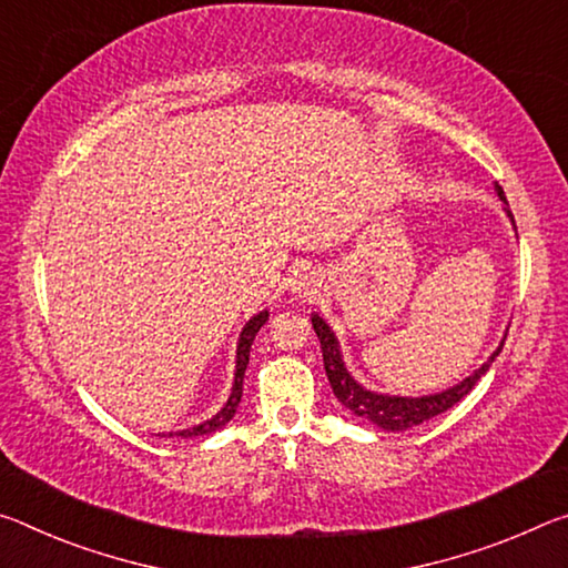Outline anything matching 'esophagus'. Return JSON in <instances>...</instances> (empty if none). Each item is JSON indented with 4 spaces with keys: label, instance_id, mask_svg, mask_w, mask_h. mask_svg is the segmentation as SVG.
I'll return each mask as SVG.
<instances>
[{
    "label": "esophagus",
    "instance_id": "34e87169",
    "mask_svg": "<svg viewBox=\"0 0 568 568\" xmlns=\"http://www.w3.org/2000/svg\"><path fill=\"white\" fill-rule=\"evenodd\" d=\"M290 286H292V294L300 296V300H314L320 292V276L310 272V268H302V272H296L292 278H290Z\"/></svg>",
    "mask_w": 568,
    "mask_h": 568
}]
</instances>
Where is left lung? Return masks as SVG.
Returning a JSON list of instances; mask_svg holds the SVG:
<instances>
[{
	"instance_id": "8db88e82",
	"label": "left lung",
	"mask_w": 568,
	"mask_h": 568,
	"mask_svg": "<svg viewBox=\"0 0 568 568\" xmlns=\"http://www.w3.org/2000/svg\"><path fill=\"white\" fill-rule=\"evenodd\" d=\"M496 193H498V199L506 203L504 189H500L498 183H496ZM506 206H508V203H506ZM506 213H508V219L516 229L514 213H510V209H506ZM312 327L320 337L324 369H327V379L332 385V393L337 395L339 403L345 405L349 413H355L357 417H362V420L383 427V430H389V433L410 430V427L430 420V417L450 410L455 403H460V399L466 397L473 387H476L478 379L486 375L488 367L494 365V359L500 355V349H504V342H506V337L500 339V345H498L494 355L483 362V365L476 372H473V375L463 379V383L443 389V393H435V395L399 397V395H383V393H375V389L362 387L357 379L347 372L345 359H342L339 342H337V337H334V332L329 329V324L324 322L320 314H312Z\"/></svg>"
}]
</instances>
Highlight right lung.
I'll return each instance as SVG.
<instances>
[{
	"label": "right lung",
	"instance_id": "obj_1",
	"mask_svg": "<svg viewBox=\"0 0 568 568\" xmlns=\"http://www.w3.org/2000/svg\"><path fill=\"white\" fill-rule=\"evenodd\" d=\"M268 320V312H258L256 317H251L246 322V327L241 329L239 334V347H236V372H234V387H231V395L226 399V405L221 407V410L211 417V420L201 423V425H193L189 427V430H179V433H169V435H181V438H196V435H209L213 430H219V427L226 425L231 417L236 415V407L241 403V393H244V372H246V365H248V352H251V345H254V337L256 332L264 327Z\"/></svg>",
	"mask_w": 568,
	"mask_h": 568
}]
</instances>
